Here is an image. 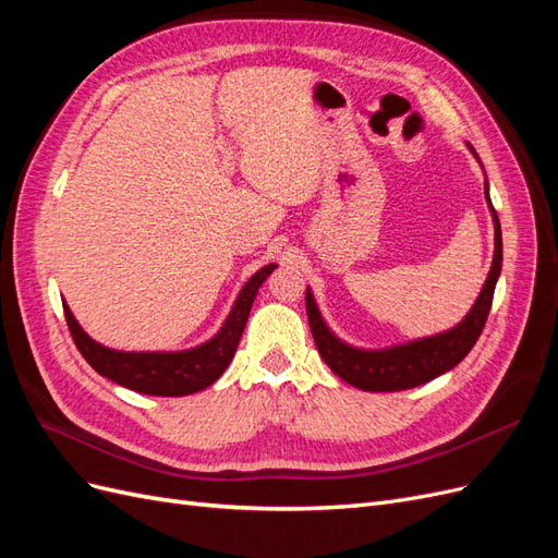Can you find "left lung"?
<instances>
[{"label": "left lung", "mask_w": 558, "mask_h": 558, "mask_svg": "<svg viewBox=\"0 0 558 558\" xmlns=\"http://www.w3.org/2000/svg\"><path fill=\"white\" fill-rule=\"evenodd\" d=\"M468 148L475 154V148L470 144ZM484 197L488 202V207H492L494 230H496L494 263H492V269H488V277L477 302L472 305L468 316L456 328L433 337H421V340H414L408 344L388 347V349H377V351L356 349V347H349L342 340H337V337L330 332L326 320L320 318L312 291L307 289L305 305H307V318H310L314 342L320 359L326 361V365L337 377L344 379L351 386L363 388V391H375V393L404 391V388H414L445 375L447 369L456 367L468 356V351L475 347V342L482 335V328L486 324L488 310H492V302H494L496 281L500 277V267H502L500 221L492 205V197H488L486 181H484Z\"/></svg>", "instance_id": "left-lung-1"}]
</instances>
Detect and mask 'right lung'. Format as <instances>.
<instances>
[{
  "mask_svg": "<svg viewBox=\"0 0 558 558\" xmlns=\"http://www.w3.org/2000/svg\"><path fill=\"white\" fill-rule=\"evenodd\" d=\"M275 263L265 265L253 275L234 300L232 312L228 314L223 328L218 330L209 342L185 351H116L95 342L88 332H83L72 310L64 307L66 326H70L72 340L81 356L86 359L95 373L132 388L146 396H191L211 386L226 373L234 351L242 340L246 318L253 300L258 295L263 281L275 272Z\"/></svg>",
  "mask_w": 558,
  "mask_h": 558,
  "instance_id": "1",
  "label": "right lung"
}]
</instances>
